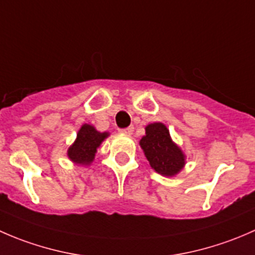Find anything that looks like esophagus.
Wrapping results in <instances>:
<instances>
[{
	"mask_svg": "<svg viewBox=\"0 0 255 255\" xmlns=\"http://www.w3.org/2000/svg\"><path fill=\"white\" fill-rule=\"evenodd\" d=\"M133 130H134V128L128 127V128H125V129H121V133H123V134L130 135V134H133Z\"/></svg>",
	"mask_w": 255,
	"mask_h": 255,
	"instance_id": "esophagus-1",
	"label": "esophagus"
}]
</instances>
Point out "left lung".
Masks as SVG:
<instances>
[{"label": "left lung", "instance_id": "8db88e82", "mask_svg": "<svg viewBox=\"0 0 255 255\" xmlns=\"http://www.w3.org/2000/svg\"><path fill=\"white\" fill-rule=\"evenodd\" d=\"M139 145L149 165L163 176L177 175L186 164V155L171 139L168 127L161 122L146 126L145 134L139 140Z\"/></svg>", "mask_w": 255, "mask_h": 255}]
</instances>
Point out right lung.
<instances>
[{"mask_svg":"<svg viewBox=\"0 0 255 255\" xmlns=\"http://www.w3.org/2000/svg\"><path fill=\"white\" fill-rule=\"evenodd\" d=\"M110 137L109 132H99L89 123H84L76 133V139L68 148V158L80 166H89L94 161L97 148Z\"/></svg>","mask_w":255,"mask_h":255,"instance_id":"obj_1","label":"right lung"}]
</instances>
